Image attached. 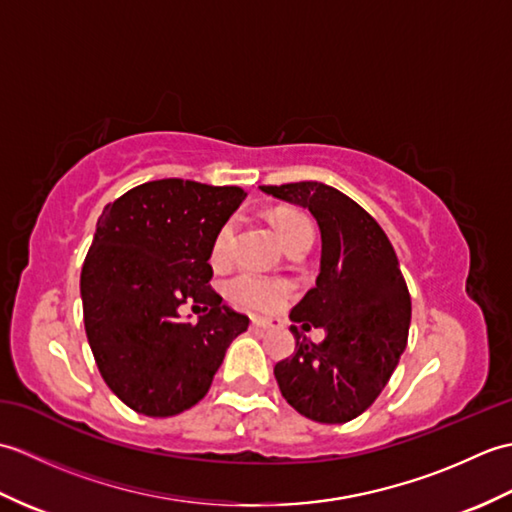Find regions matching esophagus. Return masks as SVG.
I'll use <instances>...</instances> for the list:
<instances>
[{
    "label": "esophagus",
    "instance_id": "1",
    "mask_svg": "<svg viewBox=\"0 0 512 512\" xmlns=\"http://www.w3.org/2000/svg\"><path fill=\"white\" fill-rule=\"evenodd\" d=\"M253 328L255 330H277L281 328V319H266V317H253Z\"/></svg>",
    "mask_w": 512,
    "mask_h": 512
}]
</instances>
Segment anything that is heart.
<instances>
[{"label": "heart", "mask_w": 512, "mask_h": 512, "mask_svg": "<svg viewBox=\"0 0 512 512\" xmlns=\"http://www.w3.org/2000/svg\"><path fill=\"white\" fill-rule=\"evenodd\" d=\"M306 217L297 213H284L277 217V228L284 239L295 231L297 226L306 224ZM235 244H237V220H228L222 224L220 231L215 235L211 259L215 264H224L235 255ZM228 295L235 301L242 303L246 308L253 310H273L286 301L290 295V284L279 277H270L264 273H257L253 268H244L228 281Z\"/></svg>", "instance_id": "b5f03b06"}]
</instances>
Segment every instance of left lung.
<instances>
[{
    "label": "left lung",
    "instance_id": "left-lung-1",
    "mask_svg": "<svg viewBox=\"0 0 512 512\" xmlns=\"http://www.w3.org/2000/svg\"><path fill=\"white\" fill-rule=\"evenodd\" d=\"M312 213L321 231L317 286L290 319L301 329L323 327L312 344L292 325L295 354L275 365L281 396L301 416L341 424L372 405L407 347L411 299L394 246L352 198L321 182L259 187Z\"/></svg>",
    "mask_w": 512,
    "mask_h": 512
}]
</instances>
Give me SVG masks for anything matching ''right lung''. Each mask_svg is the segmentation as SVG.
<instances>
[{"label":"right lung","instance_id":"obj_1","mask_svg":"<svg viewBox=\"0 0 512 512\" xmlns=\"http://www.w3.org/2000/svg\"><path fill=\"white\" fill-rule=\"evenodd\" d=\"M246 191L167 178L107 204L81 270L85 334L99 372L129 409L167 418L209 391L248 317L206 286L215 235ZM184 302L211 307L195 324Z\"/></svg>","mask_w":512,"mask_h":512}]
</instances>
